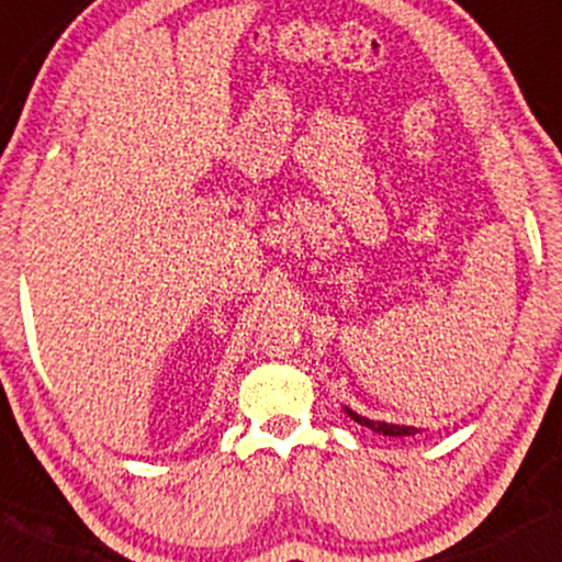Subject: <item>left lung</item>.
<instances>
[{"instance_id": "obj_1", "label": "left lung", "mask_w": 562, "mask_h": 562, "mask_svg": "<svg viewBox=\"0 0 562 562\" xmlns=\"http://www.w3.org/2000/svg\"><path fill=\"white\" fill-rule=\"evenodd\" d=\"M344 409H346V415L351 417L353 423L364 425V428L375 430V434H383V436H415V434H420V430H417V428H412V425H393V423H380V420H370V417H362V415H357V412H353V409H348V406H344Z\"/></svg>"}]
</instances>
